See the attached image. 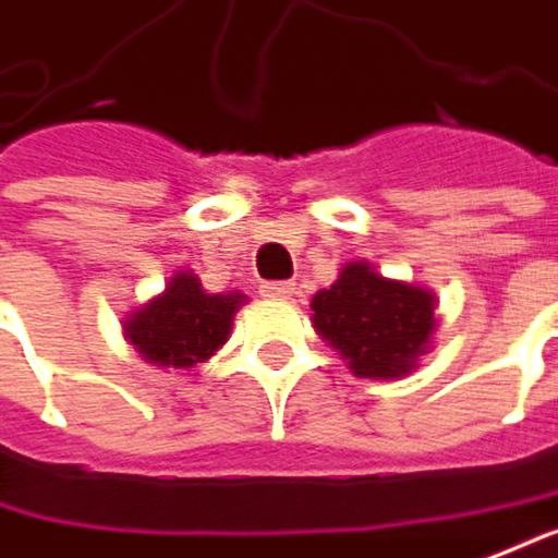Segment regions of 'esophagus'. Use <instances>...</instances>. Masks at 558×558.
<instances>
[{
    "mask_svg": "<svg viewBox=\"0 0 558 558\" xmlns=\"http://www.w3.org/2000/svg\"><path fill=\"white\" fill-rule=\"evenodd\" d=\"M259 292H263V299H292L295 286L292 282H266Z\"/></svg>",
    "mask_w": 558,
    "mask_h": 558,
    "instance_id": "1",
    "label": "esophagus"
}]
</instances>
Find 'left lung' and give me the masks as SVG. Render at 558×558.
<instances>
[{"instance_id":"obj_1","label":"left lung","mask_w":558,"mask_h":558,"mask_svg":"<svg viewBox=\"0 0 558 558\" xmlns=\"http://www.w3.org/2000/svg\"><path fill=\"white\" fill-rule=\"evenodd\" d=\"M314 330L345 359L355 378L393 380L416 368L438 327L435 295L410 282L384 279L368 263H345L314 301Z\"/></svg>"}]
</instances>
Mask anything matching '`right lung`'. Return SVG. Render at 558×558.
<instances>
[{
	"label": "right lung",
	"mask_w": 558,
	"mask_h": 558,
	"mask_svg": "<svg viewBox=\"0 0 558 558\" xmlns=\"http://www.w3.org/2000/svg\"><path fill=\"white\" fill-rule=\"evenodd\" d=\"M241 304V292L209 295L193 272L180 269L158 299L130 314L123 333L145 362L190 372L225 345Z\"/></svg>",
	"instance_id": "1"
}]
</instances>
